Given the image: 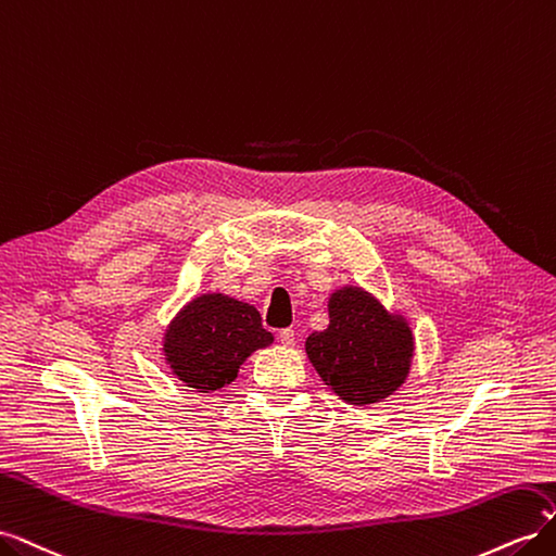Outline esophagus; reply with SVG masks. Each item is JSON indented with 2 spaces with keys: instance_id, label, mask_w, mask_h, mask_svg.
Here are the masks:
<instances>
[{
  "instance_id": "obj_1",
  "label": "esophagus",
  "mask_w": 556,
  "mask_h": 556,
  "mask_svg": "<svg viewBox=\"0 0 556 556\" xmlns=\"http://www.w3.org/2000/svg\"><path fill=\"white\" fill-rule=\"evenodd\" d=\"M278 341H280L282 345L292 348V345H294V329H292V327H288V329H280V331H278Z\"/></svg>"
}]
</instances>
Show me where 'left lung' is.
I'll list each match as a JSON object with an SVG mask.
<instances>
[{
	"label": "left lung",
	"mask_w": 556,
	"mask_h": 556,
	"mask_svg": "<svg viewBox=\"0 0 556 556\" xmlns=\"http://www.w3.org/2000/svg\"><path fill=\"white\" fill-rule=\"evenodd\" d=\"M319 378L352 406L382 401L410 371L413 331L399 315L362 288H343L329 299V327L306 339Z\"/></svg>",
	"instance_id": "obj_1"
}]
</instances>
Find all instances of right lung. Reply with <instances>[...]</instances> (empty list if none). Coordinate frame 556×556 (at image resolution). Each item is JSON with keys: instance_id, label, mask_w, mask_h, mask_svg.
<instances>
[{"instance_id": "1", "label": "right lung", "mask_w": 556, "mask_h": 556, "mask_svg": "<svg viewBox=\"0 0 556 556\" xmlns=\"http://www.w3.org/2000/svg\"><path fill=\"white\" fill-rule=\"evenodd\" d=\"M255 306L225 294H201L164 336V359L174 376L199 392L229 384L252 352L271 345Z\"/></svg>"}]
</instances>
